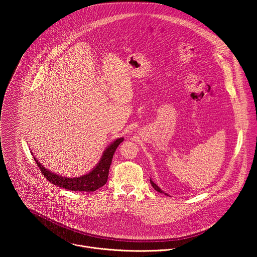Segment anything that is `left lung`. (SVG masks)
I'll return each mask as SVG.
<instances>
[{
    "label": "left lung",
    "instance_id": "8db88e82",
    "mask_svg": "<svg viewBox=\"0 0 257 257\" xmlns=\"http://www.w3.org/2000/svg\"><path fill=\"white\" fill-rule=\"evenodd\" d=\"M151 184L153 185V187H154V188H155L157 191H159V192H161V193H165V192H164V191H163V190H162V189H161V188H160V187H159L157 184H155V183H154L152 180H151ZM165 194H166V195H168L167 193H165Z\"/></svg>",
    "mask_w": 257,
    "mask_h": 257
}]
</instances>
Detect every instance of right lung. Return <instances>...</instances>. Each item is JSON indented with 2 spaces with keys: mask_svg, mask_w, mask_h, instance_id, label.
I'll use <instances>...</instances> for the list:
<instances>
[{
  "mask_svg": "<svg viewBox=\"0 0 257 257\" xmlns=\"http://www.w3.org/2000/svg\"><path fill=\"white\" fill-rule=\"evenodd\" d=\"M124 140V138H118L115 140L108 148L104 151L99 163L97 166L88 174L78 177V178H66L62 177L56 174H53V172L48 171L46 168H44L39 161L35 160L36 165L39 166L41 172L43 175L53 183L54 185H57L59 187H63L67 190L72 191H83V192H93L103 186L108 177V170L111 167L113 156L119 146V144Z\"/></svg>",
  "mask_w": 257,
  "mask_h": 257,
  "instance_id": "1",
  "label": "right lung"
}]
</instances>
